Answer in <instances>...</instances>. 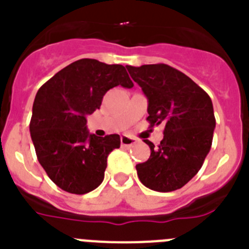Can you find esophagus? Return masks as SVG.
Segmentation results:
<instances>
[{
	"instance_id": "obj_1",
	"label": "esophagus",
	"mask_w": 249,
	"mask_h": 249,
	"mask_svg": "<svg viewBox=\"0 0 249 249\" xmlns=\"http://www.w3.org/2000/svg\"><path fill=\"white\" fill-rule=\"evenodd\" d=\"M138 141L133 137H129V136H122L121 137V144L124 147H131L135 143H137Z\"/></svg>"
}]
</instances>
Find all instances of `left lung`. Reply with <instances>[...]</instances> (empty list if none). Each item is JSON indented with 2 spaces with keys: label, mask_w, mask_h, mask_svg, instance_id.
I'll use <instances>...</instances> for the list:
<instances>
[{
  "label": "left lung",
  "mask_w": 249,
  "mask_h": 249,
  "mask_svg": "<svg viewBox=\"0 0 249 249\" xmlns=\"http://www.w3.org/2000/svg\"><path fill=\"white\" fill-rule=\"evenodd\" d=\"M148 100L151 127L164 124L158 146L144 140L151 156L136 166L140 181L157 192H172L190 182L212 146L215 127L211 97L190 77L164 63L126 66Z\"/></svg>",
  "instance_id": "8db88e82"
}]
</instances>
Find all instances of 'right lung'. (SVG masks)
I'll use <instances>...</instances> for the list:
<instances>
[{
	"label": "right lung",
	"instance_id": "right-lung-1",
	"mask_svg": "<svg viewBox=\"0 0 249 249\" xmlns=\"http://www.w3.org/2000/svg\"><path fill=\"white\" fill-rule=\"evenodd\" d=\"M116 86L133 87L122 65L82 58L57 72L37 92L31 138L51 181L66 192L85 195L97 188L107 157L120 148L118 135L97 137L86 126V116L100 108L106 92Z\"/></svg>",
	"mask_w": 249,
	"mask_h": 249
}]
</instances>
